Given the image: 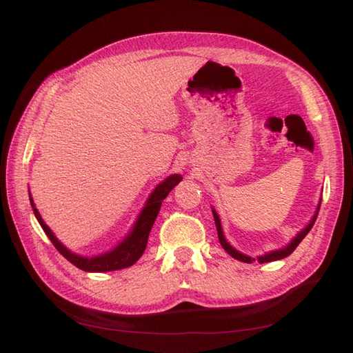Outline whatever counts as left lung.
<instances>
[{"label":"left lung","instance_id":"8db88e82","mask_svg":"<svg viewBox=\"0 0 353 353\" xmlns=\"http://www.w3.org/2000/svg\"><path fill=\"white\" fill-rule=\"evenodd\" d=\"M320 205H321V200L319 201V206L316 209V214H314L312 219L310 220V223L306 224V226L299 232V234L291 239V241L282 247V249H276V250H270L264 254H259V256H249V254L245 253H241L239 250H236L234 245H230V243L226 239V236H224V232H223V228H221V221H220V216H219V212L215 211V208L212 206V215H214V220H215V226H216V232H219V239H220V244L223 245V249L226 250L232 258H235L238 261H243V262H247V264H252L253 261H258L259 264H264V262H272V261H277V259H283L287 258L288 254H291L292 252L296 250V247L301 244L302 239L308 235V232L311 230V228L314 226V223H316V219L319 215V209H320Z\"/></svg>","mask_w":353,"mask_h":353}]
</instances>
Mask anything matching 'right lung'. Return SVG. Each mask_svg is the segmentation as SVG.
Segmentation results:
<instances>
[{
  "label": "right lung",
  "mask_w": 353,
  "mask_h": 353,
  "mask_svg": "<svg viewBox=\"0 0 353 353\" xmlns=\"http://www.w3.org/2000/svg\"><path fill=\"white\" fill-rule=\"evenodd\" d=\"M182 179L183 177L181 174H171L157 185L153 190V192L148 196L144 208H142V211L139 212L137 221L133 223L129 234H127L115 247H112L110 250L95 254V256H81V254L71 252L68 247L59 241L57 236L52 234V230L42 220L39 211H37V208L34 206L32 194H28V196H30V205L33 208V214L36 216V220L39 221L41 228L50 238V241L54 244L56 249L61 252L62 256H65L71 262V264L79 267L80 270H83V272L103 273V272H114V270L130 267L142 256V253H144L147 247L150 230H152L156 216L159 214L162 200L168 196L170 191L174 188Z\"/></svg>",
  "instance_id": "right-lung-1"
}]
</instances>
